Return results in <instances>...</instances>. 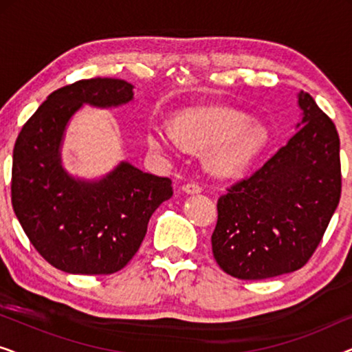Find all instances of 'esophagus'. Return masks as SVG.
Listing matches in <instances>:
<instances>
[{
  "mask_svg": "<svg viewBox=\"0 0 352 352\" xmlns=\"http://www.w3.org/2000/svg\"><path fill=\"white\" fill-rule=\"evenodd\" d=\"M182 192H186V194H200L201 187L195 182H187V184L182 186Z\"/></svg>",
  "mask_w": 352,
  "mask_h": 352,
  "instance_id": "obj_1",
  "label": "esophagus"
}]
</instances>
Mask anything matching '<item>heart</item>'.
I'll list each match as a JSON object with an SVG mask.
<instances>
[{"label":"heart","instance_id":"1","mask_svg":"<svg viewBox=\"0 0 352 352\" xmlns=\"http://www.w3.org/2000/svg\"><path fill=\"white\" fill-rule=\"evenodd\" d=\"M151 151L171 155L182 146L206 151V168L214 176H237L247 171L269 144L263 124L250 123L247 115L223 107H194L173 118V129L152 124L147 129Z\"/></svg>","mask_w":352,"mask_h":352}]
</instances>
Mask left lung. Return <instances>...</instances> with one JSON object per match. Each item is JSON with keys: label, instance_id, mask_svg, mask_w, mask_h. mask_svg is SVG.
I'll list each match as a JSON object with an SVG mask.
<instances>
[{"label": "left lung", "instance_id": "obj_1", "mask_svg": "<svg viewBox=\"0 0 352 352\" xmlns=\"http://www.w3.org/2000/svg\"><path fill=\"white\" fill-rule=\"evenodd\" d=\"M298 107L295 136L218 200L211 247L232 277L261 280L301 269L338 206V131L307 93L298 94Z\"/></svg>", "mask_w": 352, "mask_h": 352}]
</instances>
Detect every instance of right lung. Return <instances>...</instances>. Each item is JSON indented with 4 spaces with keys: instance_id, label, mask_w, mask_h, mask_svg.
<instances>
[{
    "instance_id": "right-lung-1",
    "label": "right lung",
    "mask_w": 352,
    "mask_h": 352,
    "mask_svg": "<svg viewBox=\"0 0 352 352\" xmlns=\"http://www.w3.org/2000/svg\"><path fill=\"white\" fill-rule=\"evenodd\" d=\"M131 83L80 80L47 96L19 133L12 153V208L36 252L69 274L99 276L123 269L141 247L151 216L173 195L171 179L120 162L100 179L62 166L70 118L85 104L120 107Z\"/></svg>"
}]
</instances>
